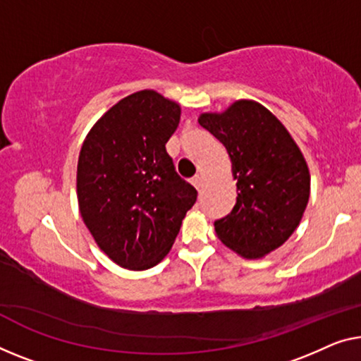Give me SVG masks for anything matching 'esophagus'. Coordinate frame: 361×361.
<instances>
[{
    "mask_svg": "<svg viewBox=\"0 0 361 361\" xmlns=\"http://www.w3.org/2000/svg\"><path fill=\"white\" fill-rule=\"evenodd\" d=\"M191 183H192V186L196 188V190H199V188H201V186H202V183H204V176H202L201 173H199V175H196V176H195V178L191 180Z\"/></svg>",
    "mask_w": 361,
    "mask_h": 361,
    "instance_id": "34e87169",
    "label": "esophagus"
}]
</instances>
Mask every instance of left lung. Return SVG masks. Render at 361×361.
Segmentation results:
<instances>
[{"label": "left lung", "instance_id": "obj_1", "mask_svg": "<svg viewBox=\"0 0 361 361\" xmlns=\"http://www.w3.org/2000/svg\"><path fill=\"white\" fill-rule=\"evenodd\" d=\"M199 125L227 149L236 202L215 220V235L245 259H261L297 230L310 199V170L297 142L276 115L255 100H236L222 113H201Z\"/></svg>", "mask_w": 361, "mask_h": 361}]
</instances>
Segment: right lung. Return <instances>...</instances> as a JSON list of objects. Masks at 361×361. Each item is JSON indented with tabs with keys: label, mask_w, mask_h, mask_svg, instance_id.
<instances>
[{
	"label": "right lung",
	"mask_w": 361,
	"mask_h": 361,
	"mask_svg": "<svg viewBox=\"0 0 361 361\" xmlns=\"http://www.w3.org/2000/svg\"><path fill=\"white\" fill-rule=\"evenodd\" d=\"M181 109L155 90L121 99L85 136L78 160L80 217L115 264L146 271L169 255L197 191L165 144Z\"/></svg>",
	"instance_id": "right-lung-1"
}]
</instances>
